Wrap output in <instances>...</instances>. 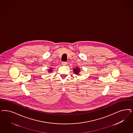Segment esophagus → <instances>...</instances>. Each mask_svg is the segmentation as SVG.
<instances>
[{"label":"esophagus","instance_id":"esophagus-1","mask_svg":"<svg viewBox=\"0 0 133 133\" xmlns=\"http://www.w3.org/2000/svg\"><path fill=\"white\" fill-rule=\"evenodd\" d=\"M62 64L63 65H64V66H66V65H67V62H63L62 63Z\"/></svg>","mask_w":133,"mask_h":133}]
</instances>
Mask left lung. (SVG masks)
<instances>
[{"label": "left lung", "instance_id": "obj_1", "mask_svg": "<svg viewBox=\"0 0 133 133\" xmlns=\"http://www.w3.org/2000/svg\"><path fill=\"white\" fill-rule=\"evenodd\" d=\"M80 71L81 69L78 67H76L75 68H73L74 73L77 75H79V72H81Z\"/></svg>", "mask_w": 133, "mask_h": 133}]
</instances>
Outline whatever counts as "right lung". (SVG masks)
Returning a JSON list of instances; mask_svg holds the SVG:
<instances>
[{
  "label": "right lung",
  "instance_id": "right-lung-1",
  "mask_svg": "<svg viewBox=\"0 0 133 133\" xmlns=\"http://www.w3.org/2000/svg\"><path fill=\"white\" fill-rule=\"evenodd\" d=\"M53 68L52 67H50V69L48 70V72H49V73H51V72H52V71H53Z\"/></svg>",
  "mask_w": 133,
  "mask_h": 133
}]
</instances>
